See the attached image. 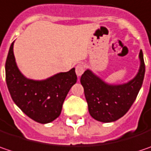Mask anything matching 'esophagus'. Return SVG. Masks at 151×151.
I'll return each mask as SVG.
<instances>
[{
    "label": "esophagus",
    "instance_id": "obj_1",
    "mask_svg": "<svg viewBox=\"0 0 151 151\" xmlns=\"http://www.w3.org/2000/svg\"><path fill=\"white\" fill-rule=\"evenodd\" d=\"M75 71L77 76H78V77H80V76L83 73V72H84V66H83V64H78V65L76 66Z\"/></svg>",
    "mask_w": 151,
    "mask_h": 151
}]
</instances>
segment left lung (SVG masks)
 Wrapping results in <instances>:
<instances>
[{"label": "left lung", "mask_w": 151, "mask_h": 151, "mask_svg": "<svg viewBox=\"0 0 151 151\" xmlns=\"http://www.w3.org/2000/svg\"><path fill=\"white\" fill-rule=\"evenodd\" d=\"M140 67L139 73L129 82L123 84H108L86 70L80 82L88 103L90 116L97 121L111 122L116 121L128 112L140 90L145 73L143 52H139Z\"/></svg>", "instance_id": "1"}]
</instances>
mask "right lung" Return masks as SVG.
Wrapping results in <instances>:
<instances>
[{
  "mask_svg": "<svg viewBox=\"0 0 151 151\" xmlns=\"http://www.w3.org/2000/svg\"><path fill=\"white\" fill-rule=\"evenodd\" d=\"M12 43L6 61V81L12 101L34 121L49 123L57 118L63 102L77 82L75 68L60 73L45 80L25 78L17 68Z\"/></svg>",
  "mask_w": 151,
  "mask_h": 151,
  "instance_id": "1",
  "label": "right lung"
}]
</instances>
